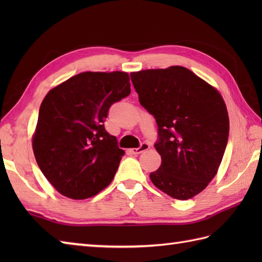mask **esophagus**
Segmentation results:
<instances>
[{
    "label": "esophagus",
    "mask_w": 262,
    "mask_h": 262,
    "mask_svg": "<svg viewBox=\"0 0 262 262\" xmlns=\"http://www.w3.org/2000/svg\"><path fill=\"white\" fill-rule=\"evenodd\" d=\"M148 148H149V145H148V144H146V143H143L140 147H137V148H130V149H129V152H130L132 154L137 155V154H141V153H142V152H144V151H146V149H148Z\"/></svg>",
    "instance_id": "obj_1"
}]
</instances>
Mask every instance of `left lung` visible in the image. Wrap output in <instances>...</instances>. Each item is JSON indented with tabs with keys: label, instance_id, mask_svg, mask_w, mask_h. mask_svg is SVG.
I'll return each instance as SVG.
<instances>
[{
	"label": "left lung",
	"instance_id": "obj_1",
	"mask_svg": "<svg viewBox=\"0 0 262 262\" xmlns=\"http://www.w3.org/2000/svg\"><path fill=\"white\" fill-rule=\"evenodd\" d=\"M140 102L159 127L160 168L153 185L187 200L208 186L223 159L230 120L216 88L183 66L130 73Z\"/></svg>",
	"mask_w": 262,
	"mask_h": 262
}]
</instances>
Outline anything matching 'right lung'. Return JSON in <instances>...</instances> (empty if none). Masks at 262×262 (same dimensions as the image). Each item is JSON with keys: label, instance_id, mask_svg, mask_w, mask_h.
Instances as JSON below:
<instances>
[{"label": "right lung", "instance_id": "right-lung-1", "mask_svg": "<svg viewBox=\"0 0 262 262\" xmlns=\"http://www.w3.org/2000/svg\"><path fill=\"white\" fill-rule=\"evenodd\" d=\"M130 93L126 72H83L53 88L39 109L32 149L63 196H96L113 181L125 152L105 132L109 107Z\"/></svg>", "mask_w": 262, "mask_h": 262}]
</instances>
